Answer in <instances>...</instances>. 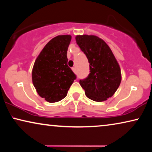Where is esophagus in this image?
<instances>
[{
  "label": "esophagus",
  "mask_w": 152,
  "mask_h": 152,
  "mask_svg": "<svg viewBox=\"0 0 152 152\" xmlns=\"http://www.w3.org/2000/svg\"><path fill=\"white\" fill-rule=\"evenodd\" d=\"M72 71H73L74 72H76V68H75V67H74V68H72Z\"/></svg>",
  "instance_id": "esophagus-1"
}]
</instances>
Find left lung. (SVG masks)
Here are the masks:
<instances>
[{
  "label": "left lung",
  "instance_id": "obj_1",
  "mask_svg": "<svg viewBox=\"0 0 152 152\" xmlns=\"http://www.w3.org/2000/svg\"><path fill=\"white\" fill-rule=\"evenodd\" d=\"M76 42L88 60L90 73L80 80L89 99L102 102L113 96L121 82L117 60L107 43L94 35H77Z\"/></svg>",
  "mask_w": 152,
  "mask_h": 152
}]
</instances>
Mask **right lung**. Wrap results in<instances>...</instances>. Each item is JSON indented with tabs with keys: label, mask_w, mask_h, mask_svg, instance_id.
Returning a JSON list of instances; mask_svg holds the SVG:
<instances>
[{
	"label": "right lung",
	"mask_w": 152,
	"mask_h": 152,
	"mask_svg": "<svg viewBox=\"0 0 152 152\" xmlns=\"http://www.w3.org/2000/svg\"><path fill=\"white\" fill-rule=\"evenodd\" d=\"M70 35L51 39L39 54L32 70V82L38 94L48 102H57L67 95L76 75L68 66Z\"/></svg>",
	"instance_id": "1"
}]
</instances>
